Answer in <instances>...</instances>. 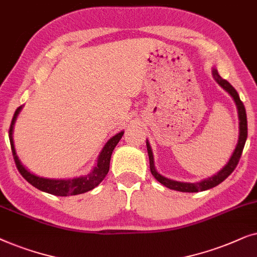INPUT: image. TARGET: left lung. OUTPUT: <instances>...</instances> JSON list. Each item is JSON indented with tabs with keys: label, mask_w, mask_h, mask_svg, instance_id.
Returning <instances> with one entry per match:
<instances>
[{
	"label": "left lung",
	"mask_w": 257,
	"mask_h": 257,
	"mask_svg": "<svg viewBox=\"0 0 257 257\" xmlns=\"http://www.w3.org/2000/svg\"><path fill=\"white\" fill-rule=\"evenodd\" d=\"M214 77L218 84L221 85L224 90H227L229 94L231 95L232 98L235 100V103L237 105L238 109V118H240V138H238V142L237 146L232 153V155L229 160V162L225 164V167H223V169L220 170L216 175H214L213 177L208 180H203L202 182L198 183H186V182H177V181H173L170 179H167L162 175H160L159 173L156 172L155 167H154V157H153V153L152 149H150L149 143L147 142V150H148V156H149V164H150V172H152L153 176L159 181L160 183H162L163 186H166L169 189H174L177 191H184V193H197V191H203L207 189H210V188L216 187L217 184H220L221 182L227 179V177L230 175V174L234 172L236 166H237L238 161L241 159L242 152H243L244 145H245V140H247V135H248V125H247V114H245V108L243 102L240 100V96H238L237 91L235 90V88L229 83L227 80L222 78L220 75H218L217 70H213Z\"/></svg>",
	"instance_id": "obj_1"
}]
</instances>
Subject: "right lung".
Segmentation results:
<instances>
[{
	"label": "right lung",
	"instance_id": "obj_1",
	"mask_svg": "<svg viewBox=\"0 0 257 257\" xmlns=\"http://www.w3.org/2000/svg\"><path fill=\"white\" fill-rule=\"evenodd\" d=\"M21 110V107L17 108V110L14 114V117L12 119V124L9 128V140H10V147H12L13 157L15 161L16 168L19 169V172L28 182L34 186L37 189L46 191L51 195H56V196H69V195H78L87 193V191L94 189L95 187H97L98 184L102 182V180L104 179L109 172V163H110V157L112 154V150L117 145L119 140H121L123 132L116 134L114 138H111L109 141L105 143V146L102 149V152L98 156L97 160V166L95 167L93 172L85 176L76 177V179H69V180H51V179H44V177H39L34 175L30 172H28L25 167L22 166V163L20 162L19 157H17L15 153V148H14V142H13V125L15 122L16 116L19 114V111Z\"/></svg>",
	"mask_w": 257,
	"mask_h": 257
}]
</instances>
